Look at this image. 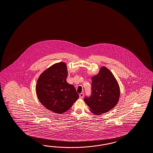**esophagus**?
<instances>
[{
  "label": "esophagus",
  "mask_w": 153,
  "mask_h": 153,
  "mask_svg": "<svg viewBox=\"0 0 153 153\" xmlns=\"http://www.w3.org/2000/svg\"><path fill=\"white\" fill-rule=\"evenodd\" d=\"M83 96H84L83 93H81V94L79 95V97L80 99H82L83 97Z\"/></svg>",
  "instance_id": "esophagus-1"
}]
</instances>
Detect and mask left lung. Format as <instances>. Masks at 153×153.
<instances>
[{"label": "left lung", "instance_id": "obj_1", "mask_svg": "<svg viewBox=\"0 0 153 153\" xmlns=\"http://www.w3.org/2000/svg\"><path fill=\"white\" fill-rule=\"evenodd\" d=\"M92 95L84 101L93 114L97 115L108 112L117 104L120 87L111 72L102 66L97 74L92 77Z\"/></svg>", "mask_w": 153, "mask_h": 153}]
</instances>
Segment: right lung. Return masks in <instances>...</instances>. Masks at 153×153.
<instances>
[{
  "mask_svg": "<svg viewBox=\"0 0 153 153\" xmlns=\"http://www.w3.org/2000/svg\"><path fill=\"white\" fill-rule=\"evenodd\" d=\"M67 65L58 62L39 76L36 86L38 99L47 109L57 114L68 110L79 97L72 85L67 82Z\"/></svg>",
  "mask_w": 153,
  "mask_h": 153,
  "instance_id": "right-lung-1",
  "label": "right lung"
}]
</instances>
